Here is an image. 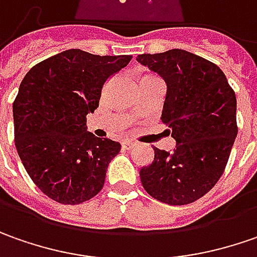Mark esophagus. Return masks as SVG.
<instances>
[{
    "mask_svg": "<svg viewBox=\"0 0 257 257\" xmlns=\"http://www.w3.org/2000/svg\"><path fill=\"white\" fill-rule=\"evenodd\" d=\"M135 145H137V144H135L134 141H123V142H122V148H125V149H132Z\"/></svg>",
    "mask_w": 257,
    "mask_h": 257,
    "instance_id": "1",
    "label": "esophagus"
}]
</instances>
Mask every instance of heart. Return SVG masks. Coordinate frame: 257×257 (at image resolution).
I'll use <instances>...</instances> for the list:
<instances>
[{
	"label": "heart",
	"instance_id": "obj_1",
	"mask_svg": "<svg viewBox=\"0 0 257 257\" xmlns=\"http://www.w3.org/2000/svg\"><path fill=\"white\" fill-rule=\"evenodd\" d=\"M144 78H151V76H144Z\"/></svg>",
	"mask_w": 257,
	"mask_h": 257
}]
</instances>
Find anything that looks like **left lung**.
Instances as JSON below:
<instances>
[{
  "label": "left lung",
  "instance_id": "obj_1",
  "mask_svg": "<svg viewBox=\"0 0 257 257\" xmlns=\"http://www.w3.org/2000/svg\"><path fill=\"white\" fill-rule=\"evenodd\" d=\"M164 78L161 119L176 141L173 152L154 148L152 164L139 171L144 189L168 205H188L206 195L225 171L236 125V95L222 69L183 49L138 55Z\"/></svg>",
  "mask_w": 257,
  "mask_h": 257
}]
</instances>
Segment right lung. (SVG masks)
<instances>
[{"instance_id": "obj_1", "label": "right lung", "mask_w": 257, "mask_h": 257, "mask_svg": "<svg viewBox=\"0 0 257 257\" xmlns=\"http://www.w3.org/2000/svg\"><path fill=\"white\" fill-rule=\"evenodd\" d=\"M131 55H93L68 49L44 59L24 76L13 103L18 155L42 193L62 205H79L103 188L120 144L86 131V115L105 82Z\"/></svg>"}]
</instances>
